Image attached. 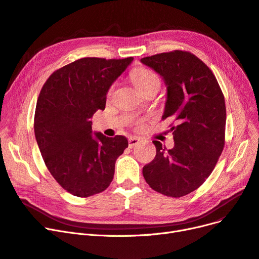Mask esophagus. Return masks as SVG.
<instances>
[{
	"mask_svg": "<svg viewBox=\"0 0 259 259\" xmlns=\"http://www.w3.org/2000/svg\"><path fill=\"white\" fill-rule=\"evenodd\" d=\"M128 143H129V147L130 148H133L135 146H137L138 144H140L141 143V140L140 139H138V138H130L129 140H128Z\"/></svg>",
	"mask_w": 259,
	"mask_h": 259,
	"instance_id": "34e87169",
	"label": "esophagus"
}]
</instances>
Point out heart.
<instances>
[{"label":"heart","mask_w":259,"mask_h":259,"mask_svg":"<svg viewBox=\"0 0 259 259\" xmlns=\"http://www.w3.org/2000/svg\"><path fill=\"white\" fill-rule=\"evenodd\" d=\"M131 79L140 92H143L151 85L160 86L158 74L149 68H145V67H141V68L133 70L131 73Z\"/></svg>","instance_id":"heart-1"}]
</instances>
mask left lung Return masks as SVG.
Returning <instances> with one entry per match:
<instances>
[{"label":"left lung","mask_w":259,"mask_h":259,"mask_svg":"<svg viewBox=\"0 0 259 259\" xmlns=\"http://www.w3.org/2000/svg\"><path fill=\"white\" fill-rule=\"evenodd\" d=\"M167 86L162 119L174 118L171 149L152 141L157 154L143 167L151 189L170 196H185L202 186L217 164L225 144L224 95L209 67L194 54L174 50L143 57Z\"/></svg>","instance_id":"1"}]
</instances>
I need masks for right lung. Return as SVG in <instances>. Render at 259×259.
<instances>
[{
  "label": "right lung",
  "mask_w": 259,
  "mask_h": 259,
  "mask_svg": "<svg viewBox=\"0 0 259 259\" xmlns=\"http://www.w3.org/2000/svg\"><path fill=\"white\" fill-rule=\"evenodd\" d=\"M133 57H83L55 70L38 96L34 131L46 166L64 190L89 197L112 183L115 162L128 147L122 136L93 135L91 118Z\"/></svg>",
  "instance_id": "1"
}]
</instances>
